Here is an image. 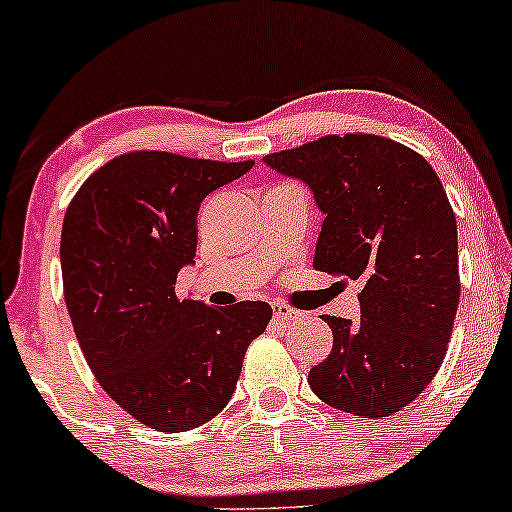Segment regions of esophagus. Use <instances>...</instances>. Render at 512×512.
Segmentation results:
<instances>
[{
  "mask_svg": "<svg viewBox=\"0 0 512 512\" xmlns=\"http://www.w3.org/2000/svg\"><path fill=\"white\" fill-rule=\"evenodd\" d=\"M272 312H275V319L277 321H284V324H289V321H296V319L303 317V312H298L296 307L284 305V303H275V307H272Z\"/></svg>",
  "mask_w": 512,
  "mask_h": 512,
  "instance_id": "1",
  "label": "esophagus"
}]
</instances>
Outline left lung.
Returning <instances> with one entry per match:
<instances>
[{"instance_id":"obj_1","label":"left lung","mask_w":512,"mask_h":512,"mask_svg":"<svg viewBox=\"0 0 512 512\" xmlns=\"http://www.w3.org/2000/svg\"><path fill=\"white\" fill-rule=\"evenodd\" d=\"M263 160L303 179L326 214L314 268L363 284L359 319L321 314L333 349L307 382L349 415H394L436 377L457 317V219L438 174L410 146L366 132Z\"/></svg>"}]
</instances>
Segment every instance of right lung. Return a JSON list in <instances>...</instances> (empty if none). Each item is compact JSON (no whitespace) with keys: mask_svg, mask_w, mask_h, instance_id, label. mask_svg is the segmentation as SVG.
<instances>
[{"mask_svg":"<svg viewBox=\"0 0 512 512\" xmlns=\"http://www.w3.org/2000/svg\"><path fill=\"white\" fill-rule=\"evenodd\" d=\"M251 165L130 151L67 207L60 265L76 340L100 387L149 429L191 431L219 415L272 319L263 300L216 310L174 289L198 247L200 202Z\"/></svg>","mask_w":512,"mask_h":512,"instance_id":"right-lung-1","label":"right lung"}]
</instances>
